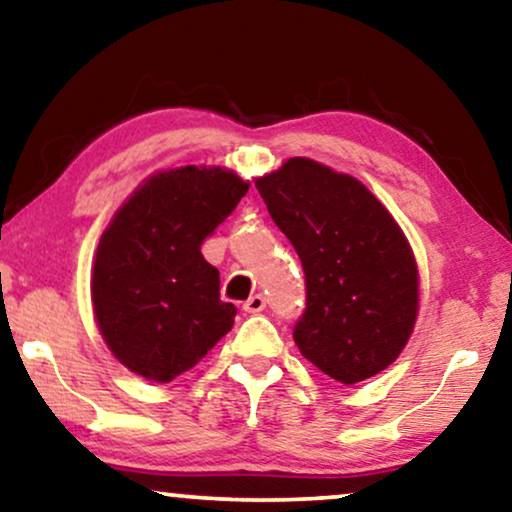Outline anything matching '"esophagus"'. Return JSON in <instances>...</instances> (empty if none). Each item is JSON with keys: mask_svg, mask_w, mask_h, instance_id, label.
Listing matches in <instances>:
<instances>
[{"mask_svg": "<svg viewBox=\"0 0 512 512\" xmlns=\"http://www.w3.org/2000/svg\"><path fill=\"white\" fill-rule=\"evenodd\" d=\"M264 307H267V300H264V295H260V293L250 295L248 300H245V304H243V309L248 314H260Z\"/></svg>", "mask_w": 512, "mask_h": 512, "instance_id": "34e87169", "label": "esophagus"}]
</instances>
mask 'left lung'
<instances>
[{
    "instance_id": "8db88e82",
    "label": "left lung",
    "mask_w": 512,
    "mask_h": 512,
    "mask_svg": "<svg viewBox=\"0 0 512 512\" xmlns=\"http://www.w3.org/2000/svg\"><path fill=\"white\" fill-rule=\"evenodd\" d=\"M255 186L304 269L307 307L293 328L304 359L345 385L390 366L418 312V269L399 224L361 181L309 158Z\"/></svg>"
}]
</instances>
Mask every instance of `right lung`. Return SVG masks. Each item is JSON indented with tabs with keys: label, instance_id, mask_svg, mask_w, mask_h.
<instances>
[{
	"label": "right lung",
	"instance_id": "obj_1",
	"mask_svg": "<svg viewBox=\"0 0 512 512\" xmlns=\"http://www.w3.org/2000/svg\"><path fill=\"white\" fill-rule=\"evenodd\" d=\"M248 184L222 167H179L144 181L115 212L96 250L99 331L129 371L170 383L231 331L238 309L219 300V271L200 245Z\"/></svg>",
	"mask_w": 512,
	"mask_h": 512
}]
</instances>
